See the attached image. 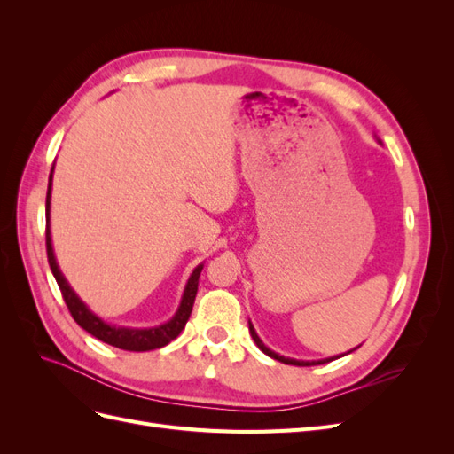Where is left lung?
<instances>
[{
    "instance_id": "obj_1",
    "label": "left lung",
    "mask_w": 454,
    "mask_h": 454,
    "mask_svg": "<svg viewBox=\"0 0 454 454\" xmlns=\"http://www.w3.org/2000/svg\"><path fill=\"white\" fill-rule=\"evenodd\" d=\"M377 142L379 144H382L379 138H377ZM248 327H250V335H252V339H254V342L255 345L259 347V350L261 352H265L269 358H274V360H278V362H282V364H287V365H301V367H307V365H322V364H327V362H333V360H337V358H342V356H347V354H350L352 350H356V348H352V350H348V352H345V354H337V356H332V358H324V360H295V358H287V356H280L278 352H274V350H270L269 347H265V342L259 339V335L255 333V327H254V324L252 322H248Z\"/></svg>"
}]
</instances>
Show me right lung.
<instances>
[{
	"instance_id": "obj_1",
	"label": "right lung",
	"mask_w": 454,
	"mask_h": 454,
	"mask_svg": "<svg viewBox=\"0 0 454 454\" xmlns=\"http://www.w3.org/2000/svg\"><path fill=\"white\" fill-rule=\"evenodd\" d=\"M52 174H54V164L49 174V187H47V204H45V215H47V257H49V265L51 270L57 278V284L60 287V292L64 295V301L67 309H70L74 320L89 332L92 337L100 339L102 342H107V345L117 347L121 350H130V352H147V350H155L167 347L170 340H174L177 335L182 333V329L185 327L191 310H193L195 303V295L199 290V277L202 272L204 263L197 265L191 272V277L184 287V294L180 299V305H177V310L174 312L172 318L168 322H164L160 325L153 327H129V325H117V324H109L104 318H100L98 314L92 312L90 307L81 299L70 282L66 280L62 274L59 263H57V255H54L52 248V239H51V193H52Z\"/></svg>"
}]
</instances>
